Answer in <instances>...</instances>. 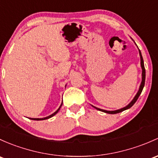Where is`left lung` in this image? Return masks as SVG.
Here are the masks:
<instances>
[{"label":"left lung","instance_id":"left-lung-1","mask_svg":"<svg viewBox=\"0 0 158 158\" xmlns=\"http://www.w3.org/2000/svg\"><path fill=\"white\" fill-rule=\"evenodd\" d=\"M139 55H140V58H141V66H142V82H141V85H140V87H139V91H138L137 94H136V95L134 97V98L132 99V101H131L130 103H129V104H128L127 106H126L125 107H123V108L121 109H119V110H112V111H110V110H102V109H100V108H98V107H94V106H92L93 107H94L95 109L98 110L100 111H102V112H104V113H107V114H118V113H120L122 112V111L123 110H126L130 108L131 107H132V105H133L136 102V101H137V99L139 98V95L141 94V93H142V90H143V88L144 86H145V65H144V60H143V58H142V54H141V51L140 50H139Z\"/></svg>","mask_w":158,"mask_h":158}]
</instances>
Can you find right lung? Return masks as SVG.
<instances>
[{
    "label": "right lung",
    "mask_w": 158,
    "mask_h": 158,
    "mask_svg": "<svg viewBox=\"0 0 158 158\" xmlns=\"http://www.w3.org/2000/svg\"><path fill=\"white\" fill-rule=\"evenodd\" d=\"M62 104H63V102L61 103V104H60V107L59 108H58L57 110L55 111V112L54 113V114H51V115H50V116H48V117H44V118H29V119H33V120H44V119H49V118H51V117H52L53 116H54L56 114H57V112L58 111L60 110V107H61V106H62Z\"/></svg>",
    "instance_id": "right-lung-1"
}]
</instances>
